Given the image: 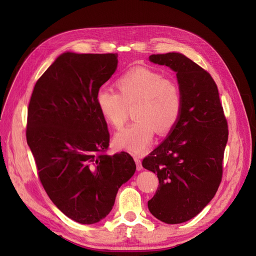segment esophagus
Listing matches in <instances>:
<instances>
[{
    "mask_svg": "<svg viewBox=\"0 0 256 256\" xmlns=\"http://www.w3.org/2000/svg\"><path fill=\"white\" fill-rule=\"evenodd\" d=\"M134 161H136V170L138 171H141L142 170V164H141V160H140V157L138 156H134Z\"/></svg>",
    "mask_w": 256,
    "mask_h": 256,
    "instance_id": "obj_1",
    "label": "esophagus"
}]
</instances>
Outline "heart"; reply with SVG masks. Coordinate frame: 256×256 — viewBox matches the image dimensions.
<instances>
[{"label":"heart","instance_id":"1","mask_svg":"<svg viewBox=\"0 0 256 256\" xmlns=\"http://www.w3.org/2000/svg\"><path fill=\"white\" fill-rule=\"evenodd\" d=\"M118 92L102 86L95 102L104 120L115 129L126 122L128 108L134 106L136 120L114 136L120 150L143 154L152 144L156 131L160 134L172 130L180 118L182 92L174 79L147 67H136L116 80Z\"/></svg>","mask_w":256,"mask_h":256}]
</instances>
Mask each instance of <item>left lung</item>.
Instances as JSON below:
<instances>
[{"label": "left lung", "mask_w": 256, "mask_h": 256, "mask_svg": "<svg viewBox=\"0 0 256 256\" xmlns=\"http://www.w3.org/2000/svg\"><path fill=\"white\" fill-rule=\"evenodd\" d=\"M150 60L176 72L182 110L166 140L143 159V168L159 180L147 205L158 220L182 223L202 212L219 188L228 122L218 88L205 69L176 52L152 54Z\"/></svg>", "instance_id": "8db88e82"}]
</instances>
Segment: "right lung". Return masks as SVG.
<instances>
[{
  "instance_id": "right-lung-1",
  "label": "right lung",
  "mask_w": 256,
  "mask_h": 256,
  "mask_svg": "<svg viewBox=\"0 0 256 256\" xmlns=\"http://www.w3.org/2000/svg\"><path fill=\"white\" fill-rule=\"evenodd\" d=\"M118 62V53L60 54L28 104L26 142L42 187L62 212L82 224L109 214L136 168L128 152L106 154L110 134L95 102Z\"/></svg>"
}]
</instances>
